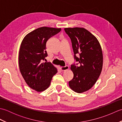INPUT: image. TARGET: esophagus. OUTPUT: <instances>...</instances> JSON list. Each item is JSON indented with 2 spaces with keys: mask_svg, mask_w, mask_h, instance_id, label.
I'll return each instance as SVG.
<instances>
[{
  "mask_svg": "<svg viewBox=\"0 0 122 122\" xmlns=\"http://www.w3.org/2000/svg\"><path fill=\"white\" fill-rule=\"evenodd\" d=\"M60 69H61V70L62 71H64L67 70H68L69 69V68L68 66H61V68H60Z\"/></svg>",
  "mask_w": 122,
  "mask_h": 122,
  "instance_id": "esophagus-1",
  "label": "esophagus"
}]
</instances>
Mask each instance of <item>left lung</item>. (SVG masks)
Listing matches in <instances>:
<instances>
[{
	"instance_id": "1",
	"label": "left lung",
	"mask_w": 122,
	"mask_h": 122,
	"mask_svg": "<svg viewBox=\"0 0 122 122\" xmlns=\"http://www.w3.org/2000/svg\"><path fill=\"white\" fill-rule=\"evenodd\" d=\"M64 31L71 39L74 59L77 63L71 66L74 76L69 84L72 90L81 93L90 90L100 76L102 49L97 38L84 28H67Z\"/></svg>"
}]
</instances>
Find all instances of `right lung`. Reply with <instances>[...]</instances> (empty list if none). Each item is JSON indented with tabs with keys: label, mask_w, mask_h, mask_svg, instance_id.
I'll use <instances>...</instances> for the list:
<instances>
[{
	"label": "right lung",
	"mask_w": 122,
	"mask_h": 122,
	"mask_svg": "<svg viewBox=\"0 0 122 122\" xmlns=\"http://www.w3.org/2000/svg\"><path fill=\"white\" fill-rule=\"evenodd\" d=\"M61 28L43 27L25 36L20 46L19 66L22 77L30 88L42 92L50 86L57 70L50 62H43L48 54L46 43Z\"/></svg>",
	"instance_id": "add662e5"
}]
</instances>
